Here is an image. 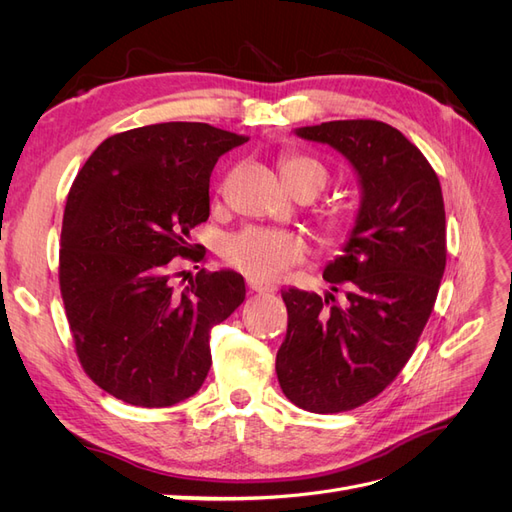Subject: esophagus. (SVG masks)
I'll list each match as a JSON object with an SVG mask.
<instances>
[{"instance_id": "1", "label": "esophagus", "mask_w": 512, "mask_h": 512, "mask_svg": "<svg viewBox=\"0 0 512 512\" xmlns=\"http://www.w3.org/2000/svg\"><path fill=\"white\" fill-rule=\"evenodd\" d=\"M247 286H250V290L260 292V294L273 292V290H275V286H273V284H267V282H262V280H254V277H247Z\"/></svg>"}]
</instances>
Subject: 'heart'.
<instances>
[{
    "label": "heart",
    "mask_w": 512,
    "mask_h": 512,
    "mask_svg": "<svg viewBox=\"0 0 512 512\" xmlns=\"http://www.w3.org/2000/svg\"><path fill=\"white\" fill-rule=\"evenodd\" d=\"M282 175L290 188L297 192L305 185H316L318 190L327 183V168L307 156H286L280 162ZM307 254V241L297 232L280 228H243L228 237L224 258L228 265L243 271L254 280L273 282L301 262Z\"/></svg>",
    "instance_id": "b5f03b06"
}]
</instances>
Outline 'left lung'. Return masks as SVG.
<instances>
[{"label":"left lung","instance_id":"obj_1","mask_svg":"<svg viewBox=\"0 0 512 512\" xmlns=\"http://www.w3.org/2000/svg\"><path fill=\"white\" fill-rule=\"evenodd\" d=\"M294 134L342 153L361 188L342 256L322 273L345 301L282 290L277 380L294 406L333 414L374 399L412 356L446 267L444 200L436 170L389 123L324 121Z\"/></svg>","mask_w":512,"mask_h":512}]
</instances>
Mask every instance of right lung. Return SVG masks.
<instances>
[{"instance_id":"add662e5","label":"right lung","mask_w":512,"mask_h":512,"mask_svg":"<svg viewBox=\"0 0 512 512\" xmlns=\"http://www.w3.org/2000/svg\"><path fill=\"white\" fill-rule=\"evenodd\" d=\"M247 136L168 121L115 134L76 175L61 226L59 286L87 376L126 404L166 408L203 386L209 331L245 299L237 271L173 284L209 218V179ZM192 258V256H190Z\"/></svg>"}]
</instances>
